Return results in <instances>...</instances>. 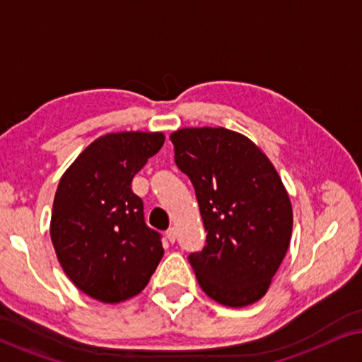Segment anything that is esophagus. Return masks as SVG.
<instances>
[{
    "label": "esophagus",
    "instance_id": "1",
    "mask_svg": "<svg viewBox=\"0 0 362 362\" xmlns=\"http://www.w3.org/2000/svg\"><path fill=\"white\" fill-rule=\"evenodd\" d=\"M176 237H177V230L175 229V227H170V229L166 230V239L171 242V244H175L176 242Z\"/></svg>",
    "mask_w": 362,
    "mask_h": 362
}]
</instances>
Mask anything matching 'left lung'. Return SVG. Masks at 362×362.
Wrapping results in <instances>:
<instances>
[{"mask_svg": "<svg viewBox=\"0 0 362 362\" xmlns=\"http://www.w3.org/2000/svg\"><path fill=\"white\" fill-rule=\"evenodd\" d=\"M170 140L207 232L202 250L187 257L201 288L232 308L255 303L269 290L293 227L279 173L249 138L227 128H182Z\"/></svg>", "mask_w": 362, "mask_h": 362, "instance_id": "8db88e82", "label": "left lung"}]
</instances>
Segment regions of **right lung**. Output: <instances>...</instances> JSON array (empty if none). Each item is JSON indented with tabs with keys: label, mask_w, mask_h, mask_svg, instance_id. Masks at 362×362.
I'll list each match as a JSON object with an SVG mask.
<instances>
[{
	"label": "right lung",
	"mask_w": 362,
	"mask_h": 362,
	"mask_svg": "<svg viewBox=\"0 0 362 362\" xmlns=\"http://www.w3.org/2000/svg\"><path fill=\"white\" fill-rule=\"evenodd\" d=\"M165 143L163 133H108L90 143L59 181L51 239L72 284L103 303L140 293L163 257L132 180Z\"/></svg>",
	"instance_id": "1"
}]
</instances>
